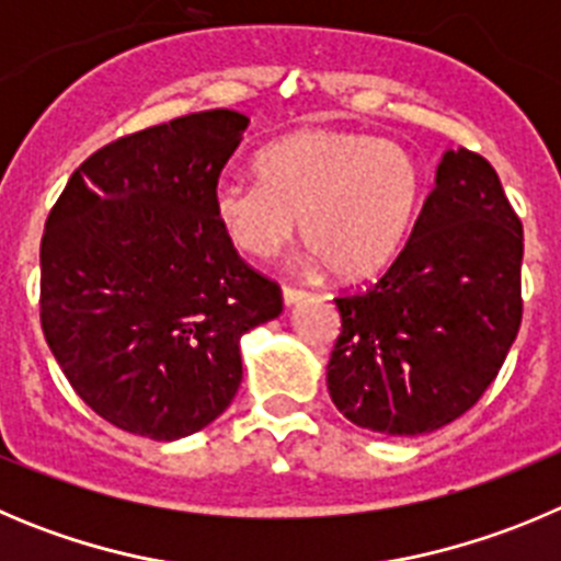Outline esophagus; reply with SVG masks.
I'll return each mask as SVG.
<instances>
[{"instance_id":"obj_1","label":"esophagus","mask_w":561,"mask_h":561,"mask_svg":"<svg viewBox=\"0 0 561 561\" xmlns=\"http://www.w3.org/2000/svg\"><path fill=\"white\" fill-rule=\"evenodd\" d=\"M308 291L306 289H297V286H284V302L286 306H295V302L306 300Z\"/></svg>"}]
</instances>
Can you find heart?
<instances>
[{"instance_id": "obj_1", "label": "heart", "mask_w": 561, "mask_h": 561, "mask_svg": "<svg viewBox=\"0 0 561 561\" xmlns=\"http://www.w3.org/2000/svg\"><path fill=\"white\" fill-rule=\"evenodd\" d=\"M255 172L214 192L222 233L241 253L270 259L300 225L308 261L344 280L392 264L425 199L417 156L373 133H291L259 152Z\"/></svg>"}]
</instances>
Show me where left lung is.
Segmentation results:
<instances>
[{
	"instance_id": "8db88e82",
	"label": "left lung",
	"mask_w": 561,
	"mask_h": 561,
	"mask_svg": "<svg viewBox=\"0 0 561 561\" xmlns=\"http://www.w3.org/2000/svg\"><path fill=\"white\" fill-rule=\"evenodd\" d=\"M523 225L486 158L436 167L409 241L381 280L336 297L328 392L358 428L431 434L495 381L520 331Z\"/></svg>"
}]
</instances>
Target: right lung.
Segmentation results:
<instances>
[{
	"mask_svg": "<svg viewBox=\"0 0 561 561\" xmlns=\"http://www.w3.org/2000/svg\"><path fill=\"white\" fill-rule=\"evenodd\" d=\"M244 113H188L82 161L41 239V328L71 389L122 431L172 442L222 414L241 336L284 311L214 217Z\"/></svg>",
	"mask_w": 561,
	"mask_h": 561,
	"instance_id": "right-lung-1",
	"label": "right lung"
}]
</instances>
